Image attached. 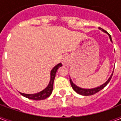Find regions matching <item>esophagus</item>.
Here are the masks:
<instances>
[{"instance_id": "34e87169", "label": "esophagus", "mask_w": 121, "mask_h": 121, "mask_svg": "<svg viewBox=\"0 0 121 121\" xmlns=\"http://www.w3.org/2000/svg\"><path fill=\"white\" fill-rule=\"evenodd\" d=\"M70 63V58L68 56H65L62 60V64L63 65H68Z\"/></svg>"}]
</instances>
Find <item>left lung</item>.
<instances>
[{
    "instance_id": "left-lung-1",
    "label": "left lung",
    "mask_w": 121,
    "mask_h": 121,
    "mask_svg": "<svg viewBox=\"0 0 121 121\" xmlns=\"http://www.w3.org/2000/svg\"><path fill=\"white\" fill-rule=\"evenodd\" d=\"M99 29H100V30H102V31H103V32H104V33H107V35H109V38H110V39H111V41L112 42V38H111V36L109 35V33H107V31H105V30H104L103 29H102V28H100V27H99ZM112 75H113V72H112V75H111V77H109V79L107 80L106 82H105L104 83V84H102V85H100V86L96 87V88H90V89H86V88H80V87H79V86H77L75 84H74L73 82H72V79H71V78H70V84H71V85H72L73 89V90H75V92H77V94H80V95H84V96L92 95H94V94H96L97 92H99L100 90H101L102 89H103V88H104V87H105V86H106L107 84H108V83H109V82H110L111 79L112 78Z\"/></svg>"
}]
</instances>
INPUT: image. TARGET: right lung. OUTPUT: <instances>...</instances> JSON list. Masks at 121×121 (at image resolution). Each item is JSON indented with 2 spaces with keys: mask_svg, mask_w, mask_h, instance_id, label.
<instances>
[{
  "mask_svg": "<svg viewBox=\"0 0 121 121\" xmlns=\"http://www.w3.org/2000/svg\"><path fill=\"white\" fill-rule=\"evenodd\" d=\"M62 66L61 63H59L56 65L54 68L51 70V73H50V81L48 85L43 90H42L41 92L34 94H23L21 92H19L22 95L25 97L29 99L35 100H44L48 98L52 93L53 88V83L55 80V76H56V73L57 72V70L58 69L60 66Z\"/></svg>",
  "mask_w": 121,
  "mask_h": 121,
  "instance_id": "right-lung-1",
  "label": "right lung"
}]
</instances>
